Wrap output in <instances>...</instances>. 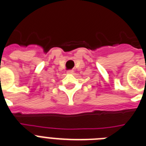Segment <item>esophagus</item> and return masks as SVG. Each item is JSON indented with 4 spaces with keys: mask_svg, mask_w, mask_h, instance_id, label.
I'll use <instances>...</instances> for the list:
<instances>
[{
    "mask_svg": "<svg viewBox=\"0 0 146 146\" xmlns=\"http://www.w3.org/2000/svg\"><path fill=\"white\" fill-rule=\"evenodd\" d=\"M67 74H72V73H73V70H68V71H67Z\"/></svg>",
    "mask_w": 146,
    "mask_h": 146,
    "instance_id": "esophagus-1",
    "label": "esophagus"
}]
</instances>
